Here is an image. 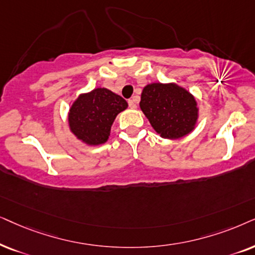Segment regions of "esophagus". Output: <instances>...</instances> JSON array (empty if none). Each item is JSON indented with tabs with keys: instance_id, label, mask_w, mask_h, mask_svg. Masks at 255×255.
<instances>
[{
	"instance_id": "esophagus-1",
	"label": "esophagus",
	"mask_w": 255,
	"mask_h": 255,
	"mask_svg": "<svg viewBox=\"0 0 255 255\" xmlns=\"http://www.w3.org/2000/svg\"><path fill=\"white\" fill-rule=\"evenodd\" d=\"M128 105H129V107L130 108H136V103H135V100L134 99H130V100H128Z\"/></svg>"
}]
</instances>
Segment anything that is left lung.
<instances>
[{"label": "left lung", "mask_w": 255, "mask_h": 255, "mask_svg": "<svg viewBox=\"0 0 255 255\" xmlns=\"http://www.w3.org/2000/svg\"><path fill=\"white\" fill-rule=\"evenodd\" d=\"M140 107L152 128L164 138L189 134L197 121V103L175 84H150L143 88Z\"/></svg>", "instance_id": "obj_1"}]
</instances>
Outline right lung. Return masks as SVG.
Returning <instances> with one entry per match:
<instances>
[{
    "instance_id": "right-lung-1",
    "label": "right lung",
    "mask_w": 255,
    "mask_h": 255,
    "mask_svg": "<svg viewBox=\"0 0 255 255\" xmlns=\"http://www.w3.org/2000/svg\"><path fill=\"white\" fill-rule=\"evenodd\" d=\"M127 106V101L122 97L107 88H96L92 92L80 96L71 107V131L88 144L105 143L115 118Z\"/></svg>"
}]
</instances>
